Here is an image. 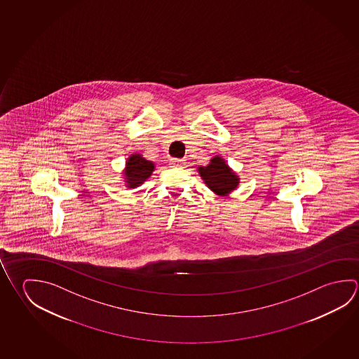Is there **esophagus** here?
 I'll use <instances>...</instances> for the list:
<instances>
[{"label": "esophagus", "instance_id": "34e87169", "mask_svg": "<svg viewBox=\"0 0 359 359\" xmlns=\"http://www.w3.org/2000/svg\"><path fill=\"white\" fill-rule=\"evenodd\" d=\"M170 164L172 166H177V168H184L185 166V160H182V158H171Z\"/></svg>", "mask_w": 359, "mask_h": 359}]
</instances>
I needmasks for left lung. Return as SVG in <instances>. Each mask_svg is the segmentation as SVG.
Returning a JSON list of instances; mask_svg holds the SVG:
<instances>
[{"mask_svg":"<svg viewBox=\"0 0 359 359\" xmlns=\"http://www.w3.org/2000/svg\"><path fill=\"white\" fill-rule=\"evenodd\" d=\"M201 179L207 184L208 188L213 190L215 194H229L238 185V177L233 172L226 161L219 156L210 160L208 166H201L199 169Z\"/></svg>","mask_w":359,"mask_h":359,"instance_id":"obj_1","label":"left lung"}]
</instances>
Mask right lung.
Listing matches in <instances>:
<instances>
[{
	"instance_id": "right-lung-1",
	"label": "right lung",
	"mask_w": 359,
	"mask_h": 359,
	"mask_svg": "<svg viewBox=\"0 0 359 359\" xmlns=\"http://www.w3.org/2000/svg\"><path fill=\"white\" fill-rule=\"evenodd\" d=\"M155 165L151 161L145 160L140 154L131 155L127 160L125 169V179L128 188H136L140 184L146 182L147 177H151Z\"/></svg>"
}]
</instances>
